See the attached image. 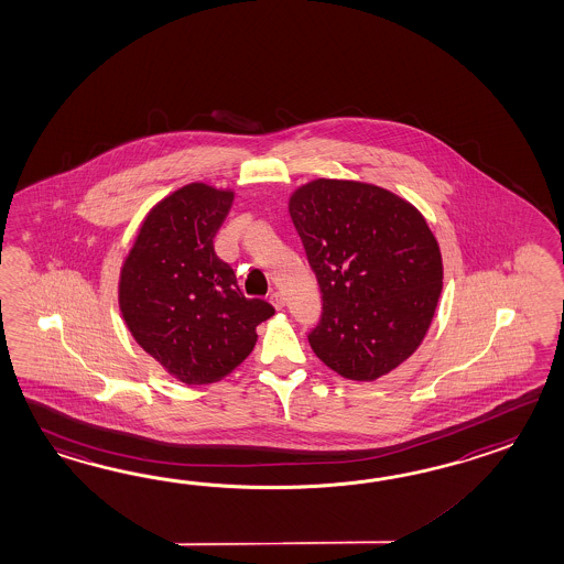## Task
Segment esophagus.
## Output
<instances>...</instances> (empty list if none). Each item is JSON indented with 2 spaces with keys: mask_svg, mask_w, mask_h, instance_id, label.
I'll return each instance as SVG.
<instances>
[{
  "mask_svg": "<svg viewBox=\"0 0 564 564\" xmlns=\"http://www.w3.org/2000/svg\"><path fill=\"white\" fill-rule=\"evenodd\" d=\"M270 302H272V306H274L275 311H282V308H284V296H282L280 292H272V294H270Z\"/></svg>",
  "mask_w": 564,
  "mask_h": 564,
  "instance_id": "1",
  "label": "esophagus"
}]
</instances>
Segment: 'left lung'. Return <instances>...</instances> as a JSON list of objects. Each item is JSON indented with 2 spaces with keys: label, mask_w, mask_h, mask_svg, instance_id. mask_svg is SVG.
Segmentation results:
<instances>
[{
  "label": "left lung",
  "mask_w": 564,
  "mask_h": 564,
  "mask_svg": "<svg viewBox=\"0 0 564 564\" xmlns=\"http://www.w3.org/2000/svg\"><path fill=\"white\" fill-rule=\"evenodd\" d=\"M323 313L308 343L343 378L378 380L419 349L443 290L424 217L373 184L318 178L290 197Z\"/></svg>",
  "instance_id": "obj_1"
}]
</instances>
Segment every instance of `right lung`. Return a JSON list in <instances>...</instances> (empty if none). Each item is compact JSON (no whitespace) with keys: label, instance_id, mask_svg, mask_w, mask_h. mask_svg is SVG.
I'll return each mask as SVG.
<instances>
[{"label":"right lung","instance_id":"obj_1","mask_svg":"<svg viewBox=\"0 0 564 564\" xmlns=\"http://www.w3.org/2000/svg\"><path fill=\"white\" fill-rule=\"evenodd\" d=\"M234 193L186 184L148 213L119 280V308L133 339L188 386L231 373L253 349L256 327L274 315L246 299L213 239Z\"/></svg>","mask_w":564,"mask_h":564}]
</instances>
